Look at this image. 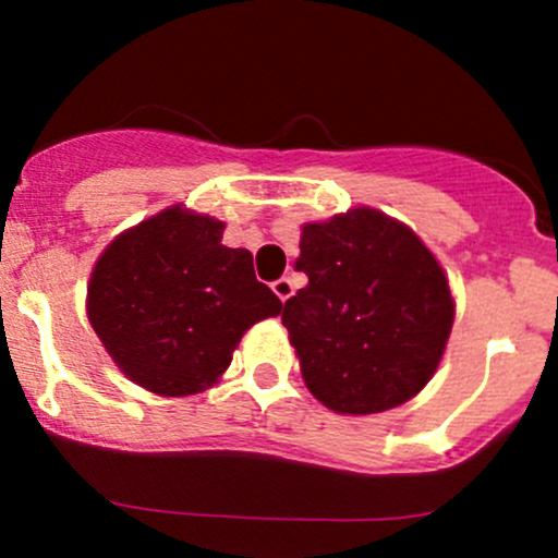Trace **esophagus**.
I'll return each instance as SVG.
<instances>
[{"label": "esophagus", "instance_id": "esophagus-1", "mask_svg": "<svg viewBox=\"0 0 558 558\" xmlns=\"http://www.w3.org/2000/svg\"><path fill=\"white\" fill-rule=\"evenodd\" d=\"M272 291L278 294V300L286 305V302L294 296V283H291L289 278H280V280H275V283H272Z\"/></svg>", "mask_w": 558, "mask_h": 558}]
</instances>
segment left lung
<instances>
[{
	"label": "left lung",
	"mask_w": 558,
	"mask_h": 558,
	"mask_svg": "<svg viewBox=\"0 0 558 558\" xmlns=\"http://www.w3.org/2000/svg\"><path fill=\"white\" fill-rule=\"evenodd\" d=\"M305 289L283 307L302 378L342 415L399 408L432 378L453 329L446 269L424 240L375 207L302 227Z\"/></svg>",
	"instance_id": "left-lung-1"
}]
</instances>
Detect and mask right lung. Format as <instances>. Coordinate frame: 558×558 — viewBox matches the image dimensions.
<instances>
[{
	"label": "right lung",
	"instance_id": "add662e5",
	"mask_svg": "<svg viewBox=\"0 0 558 558\" xmlns=\"http://www.w3.org/2000/svg\"><path fill=\"white\" fill-rule=\"evenodd\" d=\"M223 227L172 205L118 234L94 264L88 320L116 367L150 393L207 391L245 331L283 311L256 280L251 251L221 243Z\"/></svg>",
	"mask_w": 558,
	"mask_h": 558
}]
</instances>
